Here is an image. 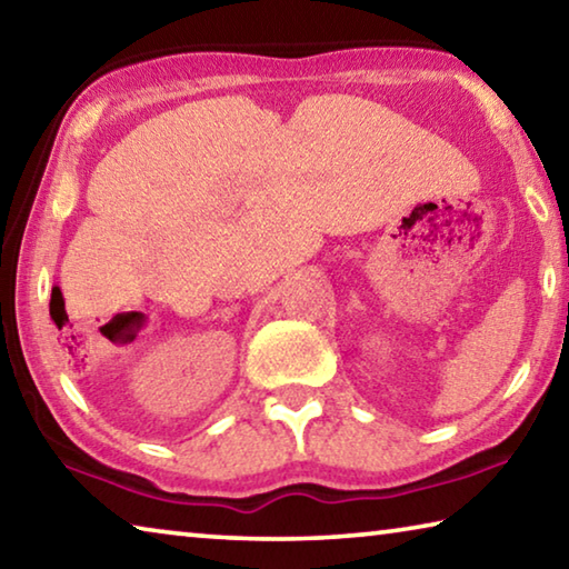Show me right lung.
Masks as SVG:
<instances>
[{
    "instance_id": "right-lung-1",
    "label": "right lung",
    "mask_w": 569,
    "mask_h": 569,
    "mask_svg": "<svg viewBox=\"0 0 569 569\" xmlns=\"http://www.w3.org/2000/svg\"><path fill=\"white\" fill-rule=\"evenodd\" d=\"M50 313L54 321L64 319V301H62V293L60 288H52V298H50Z\"/></svg>"
}]
</instances>
